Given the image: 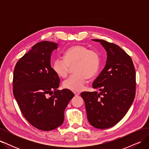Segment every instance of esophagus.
I'll return each instance as SVG.
<instances>
[{
    "label": "esophagus",
    "instance_id": "obj_1",
    "mask_svg": "<svg viewBox=\"0 0 149 149\" xmlns=\"http://www.w3.org/2000/svg\"><path fill=\"white\" fill-rule=\"evenodd\" d=\"M73 93H74V95H75L76 96H77L79 95V94H80L79 92H76V91L73 92Z\"/></svg>",
    "mask_w": 149,
    "mask_h": 149
}]
</instances>
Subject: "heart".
Wrapping results in <instances>:
<instances>
[{
  "label": "heart",
  "instance_id": "obj_1",
  "mask_svg": "<svg viewBox=\"0 0 149 149\" xmlns=\"http://www.w3.org/2000/svg\"><path fill=\"white\" fill-rule=\"evenodd\" d=\"M74 66L75 74L70 76L63 83L65 89L73 91L83 89L88 78L95 76L100 68V56L99 53L83 45H74L65 52L63 58H56L52 68L57 76L65 78L70 66Z\"/></svg>",
  "mask_w": 149,
  "mask_h": 149
}]
</instances>
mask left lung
<instances>
[{
  "label": "left lung",
  "mask_w": 149,
  "mask_h": 149,
  "mask_svg": "<svg viewBox=\"0 0 149 149\" xmlns=\"http://www.w3.org/2000/svg\"><path fill=\"white\" fill-rule=\"evenodd\" d=\"M92 40L105 49L106 63L93 84L100 93L83 92L81 96L89 123L104 129L118 123L131 106L136 94V71L131 58L118 45L103 40Z\"/></svg>",
  "instance_id": "left-lung-1"
}]
</instances>
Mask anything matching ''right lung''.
I'll list each match as a JSON object with an SVG mask.
<instances>
[{
  "label": "right lung",
  "mask_w": 149,
  "mask_h": 149,
  "mask_svg": "<svg viewBox=\"0 0 149 149\" xmlns=\"http://www.w3.org/2000/svg\"><path fill=\"white\" fill-rule=\"evenodd\" d=\"M58 44L43 41L34 45L18 61L13 71V93L25 118L35 127L48 131L60 126L64 112L74 95L58 90L60 78L51 66Z\"/></svg>",
  "instance_id": "add662e5"
}]
</instances>
